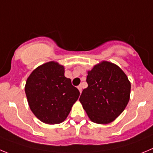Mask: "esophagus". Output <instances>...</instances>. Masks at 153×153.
<instances>
[{
  "instance_id": "34e87169",
  "label": "esophagus",
  "mask_w": 153,
  "mask_h": 153,
  "mask_svg": "<svg viewBox=\"0 0 153 153\" xmlns=\"http://www.w3.org/2000/svg\"><path fill=\"white\" fill-rule=\"evenodd\" d=\"M78 89L79 90L80 93H82V85H78Z\"/></svg>"
}]
</instances>
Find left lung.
Returning a JSON list of instances; mask_svg holds the SVG:
<instances>
[{"label":"left lung","mask_w":153,"mask_h":153,"mask_svg":"<svg viewBox=\"0 0 153 153\" xmlns=\"http://www.w3.org/2000/svg\"><path fill=\"white\" fill-rule=\"evenodd\" d=\"M88 88L79 100L94 123L107 124L124 111L130 100L131 85L120 68L102 62L88 72Z\"/></svg>","instance_id":"8db88e82"}]
</instances>
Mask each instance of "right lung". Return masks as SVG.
<instances>
[{
  "instance_id": "obj_1",
  "label": "right lung",
  "mask_w": 153,
  "mask_h": 153,
  "mask_svg": "<svg viewBox=\"0 0 153 153\" xmlns=\"http://www.w3.org/2000/svg\"><path fill=\"white\" fill-rule=\"evenodd\" d=\"M64 73L62 65L49 62L36 68L27 80L25 92L29 106L45 123L63 122L80 95Z\"/></svg>"
}]
</instances>
